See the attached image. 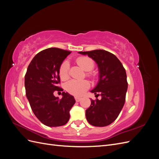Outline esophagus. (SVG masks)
Instances as JSON below:
<instances>
[{
	"label": "esophagus",
	"mask_w": 159,
	"mask_h": 159,
	"mask_svg": "<svg viewBox=\"0 0 159 159\" xmlns=\"http://www.w3.org/2000/svg\"><path fill=\"white\" fill-rule=\"evenodd\" d=\"M81 98H80V97H75V101L77 102H80V101L81 100Z\"/></svg>",
	"instance_id": "obj_1"
}]
</instances>
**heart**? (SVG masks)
<instances>
[{"label":"heart","instance_id":"obj_1","mask_svg":"<svg viewBox=\"0 0 159 159\" xmlns=\"http://www.w3.org/2000/svg\"><path fill=\"white\" fill-rule=\"evenodd\" d=\"M81 68L86 71H89L93 70L94 62L88 57H80L76 60ZM70 64L68 61H64L60 67L59 74L61 80H66L68 78V72ZM90 87L89 82L88 80H71L66 84V89L71 94L74 95H81L84 94Z\"/></svg>","mask_w":159,"mask_h":159}]
</instances>
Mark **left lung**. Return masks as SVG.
<instances>
[{
    "label": "left lung",
    "instance_id": "obj_1",
    "mask_svg": "<svg viewBox=\"0 0 159 159\" xmlns=\"http://www.w3.org/2000/svg\"><path fill=\"white\" fill-rule=\"evenodd\" d=\"M88 55L97 64L99 81L91 91L102 99L91 100L85 116L91 125L105 127L112 123L122 110L125 102L128 84L127 74L121 62L114 54L103 50L80 52Z\"/></svg>",
    "mask_w": 159,
    "mask_h": 159
}]
</instances>
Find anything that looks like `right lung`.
Returning <instances> with one entry per match:
<instances>
[{
  "label": "right lung",
  "mask_w": 159,
  "mask_h": 159,
  "mask_svg": "<svg viewBox=\"0 0 159 159\" xmlns=\"http://www.w3.org/2000/svg\"><path fill=\"white\" fill-rule=\"evenodd\" d=\"M70 53L50 48L38 53L28 67L25 78L26 98L36 117L46 126L64 125L75 103L74 96L68 92H62L61 99L54 95L56 90L63 91L57 86L60 82L59 70Z\"/></svg>",
  "instance_id": "add662e5"
}]
</instances>
